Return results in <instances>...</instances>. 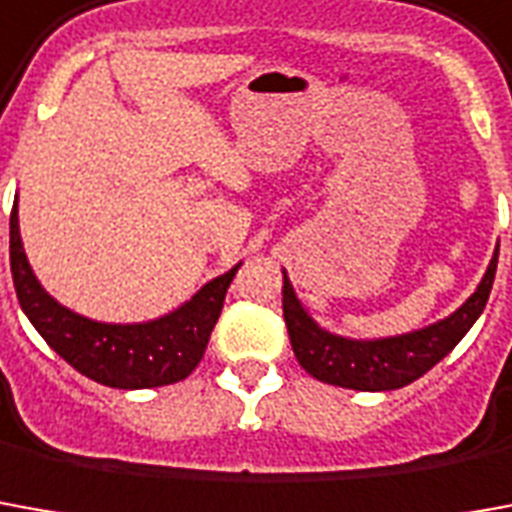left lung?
<instances>
[{
	"label": "left lung",
	"mask_w": 512,
	"mask_h": 512,
	"mask_svg": "<svg viewBox=\"0 0 512 512\" xmlns=\"http://www.w3.org/2000/svg\"><path fill=\"white\" fill-rule=\"evenodd\" d=\"M496 263H499V244L477 291L452 316L441 318L430 327L388 335V338H343L324 330L299 302L288 274L282 271V316L288 324L293 355L310 377L327 385L352 388V391L405 388L421 374H427L435 363H441L480 318L491 296Z\"/></svg>",
	"instance_id": "obj_1"
}]
</instances>
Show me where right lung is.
I'll list each match as a JSON object with an SVG mask.
<instances>
[{
  "label": "right lung",
  "mask_w": 512,
  "mask_h": 512,
  "mask_svg": "<svg viewBox=\"0 0 512 512\" xmlns=\"http://www.w3.org/2000/svg\"><path fill=\"white\" fill-rule=\"evenodd\" d=\"M238 268L241 263L202 285L188 302L166 316L138 324L94 321L60 305L44 291L21 244L19 196L10 213V271L21 310L71 368L107 388L138 391L185 380L205 355Z\"/></svg>",
  "instance_id": "1"
}]
</instances>
